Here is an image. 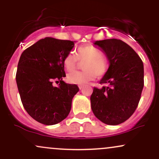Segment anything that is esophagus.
<instances>
[{
  "label": "esophagus",
  "instance_id": "esophagus-1",
  "mask_svg": "<svg viewBox=\"0 0 159 159\" xmlns=\"http://www.w3.org/2000/svg\"><path fill=\"white\" fill-rule=\"evenodd\" d=\"M78 87H79L80 90H81V89L83 88V85H79V86H78Z\"/></svg>",
  "mask_w": 159,
  "mask_h": 159
}]
</instances>
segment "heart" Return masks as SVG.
Instances as JSON below:
<instances>
[{"mask_svg": "<svg viewBox=\"0 0 159 159\" xmlns=\"http://www.w3.org/2000/svg\"><path fill=\"white\" fill-rule=\"evenodd\" d=\"M83 63L82 72H75L67 76L69 83L83 84L93 81L96 76L102 77L109 69V61L102 51L92 45H84L78 47L76 55L69 52L63 57V63L68 72H72L77 66L78 61Z\"/></svg>", "mask_w": 159, "mask_h": 159, "instance_id": "1", "label": "heart"}]
</instances>
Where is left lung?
<instances>
[{"instance_id":"obj_1","label":"left lung","mask_w":159,"mask_h":159,"mask_svg":"<svg viewBox=\"0 0 159 159\" xmlns=\"http://www.w3.org/2000/svg\"><path fill=\"white\" fill-rule=\"evenodd\" d=\"M110 62L100 81L102 88L94 87L91 107L100 121L107 125L123 123L135 111L144 85L143 64L132 47L120 39L96 41Z\"/></svg>"}]
</instances>
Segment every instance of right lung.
Returning a JSON list of instances; mask_svg holds the SVG:
<instances>
[{
	"label": "right lung",
	"mask_w": 159,
	"mask_h": 159,
	"mask_svg": "<svg viewBox=\"0 0 159 159\" xmlns=\"http://www.w3.org/2000/svg\"><path fill=\"white\" fill-rule=\"evenodd\" d=\"M75 43L70 40L46 37L22 52L16 79L21 102L28 114L47 125L57 124L68 116L76 84H66L63 60ZM59 83L53 86V82Z\"/></svg>",
	"instance_id": "right-lung-1"
}]
</instances>
